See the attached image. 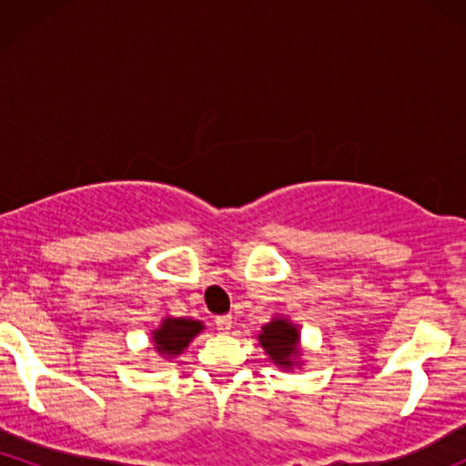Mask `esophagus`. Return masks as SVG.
<instances>
[{
  "label": "esophagus",
  "mask_w": 466,
  "mask_h": 466,
  "mask_svg": "<svg viewBox=\"0 0 466 466\" xmlns=\"http://www.w3.org/2000/svg\"><path fill=\"white\" fill-rule=\"evenodd\" d=\"M215 326L221 333H228V330L232 329V315H217Z\"/></svg>",
  "instance_id": "1"
}]
</instances>
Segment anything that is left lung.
<instances>
[{
	"label": "left lung",
	"mask_w": 466,
	"mask_h": 466,
	"mask_svg": "<svg viewBox=\"0 0 466 466\" xmlns=\"http://www.w3.org/2000/svg\"><path fill=\"white\" fill-rule=\"evenodd\" d=\"M260 344L267 350V355L274 360L278 366L291 368V355L298 352V341H300V335H298L296 326H291L287 319H274V322L263 326V333L258 335Z\"/></svg>",
	"instance_id": "1"
}]
</instances>
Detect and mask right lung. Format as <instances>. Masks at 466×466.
Masks as SVG:
<instances>
[{
  "label": "right lung",
  "mask_w": 466,
  "mask_h": 466,
  "mask_svg": "<svg viewBox=\"0 0 466 466\" xmlns=\"http://www.w3.org/2000/svg\"><path fill=\"white\" fill-rule=\"evenodd\" d=\"M201 329V322H195V319L166 318L162 326L153 333L157 352H162V355H179Z\"/></svg>",
  "instance_id": "obj_1"
}]
</instances>
